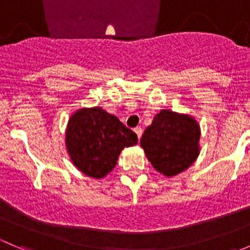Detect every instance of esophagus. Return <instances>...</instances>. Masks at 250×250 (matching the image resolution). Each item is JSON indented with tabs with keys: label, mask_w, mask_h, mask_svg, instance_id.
<instances>
[{
	"label": "esophagus",
	"mask_w": 250,
	"mask_h": 250,
	"mask_svg": "<svg viewBox=\"0 0 250 250\" xmlns=\"http://www.w3.org/2000/svg\"><path fill=\"white\" fill-rule=\"evenodd\" d=\"M134 132H135V134L138 135V139H140L141 135H143V129H141L140 127H137V128H135V129H134Z\"/></svg>",
	"instance_id": "obj_1"
}]
</instances>
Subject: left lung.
I'll return each instance as SVG.
<instances>
[{"instance_id": "left-lung-1", "label": "left lung", "mask_w": 250, "mask_h": 250, "mask_svg": "<svg viewBox=\"0 0 250 250\" xmlns=\"http://www.w3.org/2000/svg\"><path fill=\"white\" fill-rule=\"evenodd\" d=\"M200 138L201 127L193 116L161 110L144 132L140 146L152 167L172 178L197 160Z\"/></svg>"}]
</instances>
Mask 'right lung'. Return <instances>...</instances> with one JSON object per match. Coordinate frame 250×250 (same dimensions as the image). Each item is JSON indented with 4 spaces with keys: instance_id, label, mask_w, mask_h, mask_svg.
Returning <instances> with one entry per match:
<instances>
[{
    "instance_id": "1",
    "label": "right lung",
    "mask_w": 250,
    "mask_h": 250,
    "mask_svg": "<svg viewBox=\"0 0 250 250\" xmlns=\"http://www.w3.org/2000/svg\"><path fill=\"white\" fill-rule=\"evenodd\" d=\"M137 144V134L100 106L75 111L65 132L72 165L93 179L105 178L115 168L123 148Z\"/></svg>"
}]
</instances>
